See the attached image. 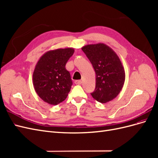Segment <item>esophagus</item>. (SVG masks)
<instances>
[{
  "label": "esophagus",
  "mask_w": 158,
  "mask_h": 158,
  "mask_svg": "<svg viewBox=\"0 0 158 158\" xmlns=\"http://www.w3.org/2000/svg\"><path fill=\"white\" fill-rule=\"evenodd\" d=\"M74 83H75V84H82V81L81 80H76L75 82H74Z\"/></svg>",
  "instance_id": "obj_1"
}]
</instances>
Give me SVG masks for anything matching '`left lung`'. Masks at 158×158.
<instances>
[{
	"mask_svg": "<svg viewBox=\"0 0 158 158\" xmlns=\"http://www.w3.org/2000/svg\"><path fill=\"white\" fill-rule=\"evenodd\" d=\"M94 69L95 89L91 94L98 102L106 103L115 98L123 87L125 72L119 57L111 47L99 43L82 47Z\"/></svg>",
	"mask_w": 158,
	"mask_h": 158,
	"instance_id": "left-lung-1",
	"label": "left lung"
}]
</instances>
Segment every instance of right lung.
<instances>
[{
    "mask_svg": "<svg viewBox=\"0 0 158 158\" xmlns=\"http://www.w3.org/2000/svg\"><path fill=\"white\" fill-rule=\"evenodd\" d=\"M74 52L73 48L51 50L37 61L33 73V84L44 102L56 106L67 98L73 82L65 65Z\"/></svg>",
    "mask_w": 158,
    "mask_h": 158,
    "instance_id": "1",
    "label": "right lung"
}]
</instances>
